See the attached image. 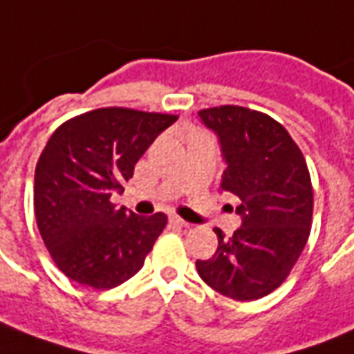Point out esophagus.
Listing matches in <instances>:
<instances>
[{"instance_id": "esophagus-1", "label": "esophagus", "mask_w": 354, "mask_h": 354, "mask_svg": "<svg viewBox=\"0 0 354 354\" xmlns=\"http://www.w3.org/2000/svg\"><path fill=\"white\" fill-rule=\"evenodd\" d=\"M170 223L176 225V227H185V229H189V227H191V225L187 223V221H184L182 217H178V216H172V217H170Z\"/></svg>"}]
</instances>
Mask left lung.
Returning <instances> with one entry per match:
<instances>
[{
	"label": "left lung",
	"instance_id": "obj_1",
	"mask_svg": "<svg viewBox=\"0 0 354 354\" xmlns=\"http://www.w3.org/2000/svg\"><path fill=\"white\" fill-rule=\"evenodd\" d=\"M198 116L219 137L227 163L221 189L242 201V227L230 238L214 229L216 255L197 261V272L225 297L257 300L289 277L310 238V170L287 129L264 112L221 104Z\"/></svg>",
	"mask_w": 354,
	"mask_h": 354
}]
</instances>
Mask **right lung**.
Masks as SVG:
<instances>
[{"mask_svg": "<svg viewBox=\"0 0 354 354\" xmlns=\"http://www.w3.org/2000/svg\"><path fill=\"white\" fill-rule=\"evenodd\" d=\"M176 120L106 106L71 118L52 133L35 169L33 208L52 261L73 281L112 289L142 268L167 216H137L111 197L124 191L144 151Z\"/></svg>", "mask_w": 354, "mask_h": 354, "instance_id": "obj_1", "label": "right lung"}]
</instances>
